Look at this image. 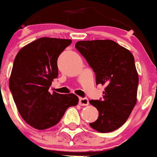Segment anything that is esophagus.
Masks as SVG:
<instances>
[{
    "label": "esophagus",
    "instance_id": "1",
    "mask_svg": "<svg viewBox=\"0 0 157 157\" xmlns=\"http://www.w3.org/2000/svg\"><path fill=\"white\" fill-rule=\"evenodd\" d=\"M79 104L81 105H89V100L87 98H79Z\"/></svg>",
    "mask_w": 157,
    "mask_h": 157
}]
</instances>
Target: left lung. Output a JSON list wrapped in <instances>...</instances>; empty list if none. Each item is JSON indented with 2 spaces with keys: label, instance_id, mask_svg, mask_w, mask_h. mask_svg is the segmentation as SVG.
Here are the masks:
<instances>
[{
  "label": "left lung",
  "instance_id": "obj_1",
  "mask_svg": "<svg viewBox=\"0 0 157 157\" xmlns=\"http://www.w3.org/2000/svg\"><path fill=\"white\" fill-rule=\"evenodd\" d=\"M76 49L95 74L96 84L105 85L102 100L90 103L99 111L90 126L109 133L123 125L137 102L139 76L133 54L111 40L78 41Z\"/></svg>",
  "mask_w": 157,
  "mask_h": 157
}]
</instances>
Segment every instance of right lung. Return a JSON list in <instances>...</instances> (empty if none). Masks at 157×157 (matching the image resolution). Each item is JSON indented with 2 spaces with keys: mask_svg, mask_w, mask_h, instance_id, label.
Returning <instances> with one entry per match:
<instances>
[{
  "mask_svg": "<svg viewBox=\"0 0 157 157\" xmlns=\"http://www.w3.org/2000/svg\"><path fill=\"white\" fill-rule=\"evenodd\" d=\"M71 43V40L40 38L23 47L15 57L10 90L23 119L36 129L55 126L67 109L78 102L74 94L49 92L58 76L57 58Z\"/></svg>",
  "mask_w": 157,
  "mask_h": 157,
  "instance_id": "1",
  "label": "right lung"
}]
</instances>
